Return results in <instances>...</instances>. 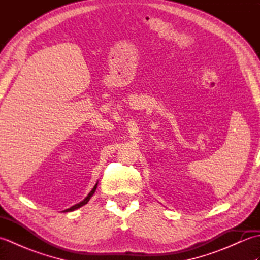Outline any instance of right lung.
<instances>
[{
  "mask_svg": "<svg viewBox=\"0 0 260 260\" xmlns=\"http://www.w3.org/2000/svg\"><path fill=\"white\" fill-rule=\"evenodd\" d=\"M97 185H98V183H96V184H95V186L92 187V190L89 192V194H88V196L85 198V200H84V201L79 202L78 204H75V206H73V207L69 208V209H67V210H64V211H66V212H68V211H74V210L78 209V208H80V207H82V206H85V204H87V202L90 200V198L92 197L93 193H95V191H96V189H97Z\"/></svg>",
  "mask_w": 260,
  "mask_h": 260,
  "instance_id": "right-lung-1",
  "label": "right lung"
}]
</instances>
